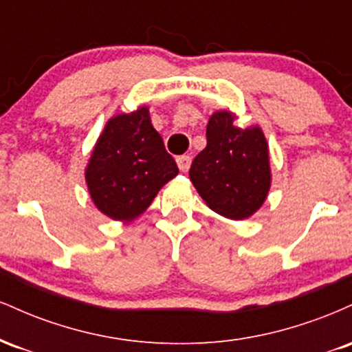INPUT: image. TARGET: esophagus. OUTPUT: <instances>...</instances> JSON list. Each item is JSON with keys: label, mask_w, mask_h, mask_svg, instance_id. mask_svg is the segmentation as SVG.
Here are the masks:
<instances>
[{"label": "esophagus", "mask_w": 352, "mask_h": 352, "mask_svg": "<svg viewBox=\"0 0 352 352\" xmlns=\"http://www.w3.org/2000/svg\"><path fill=\"white\" fill-rule=\"evenodd\" d=\"M177 165L182 172H188L190 165H192V157L190 155H180L177 157Z\"/></svg>", "instance_id": "esophagus-1"}]
</instances>
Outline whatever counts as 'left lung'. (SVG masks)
I'll use <instances>...</instances> for the list:
<instances>
[{"label":"left lung","instance_id":"obj_1","mask_svg":"<svg viewBox=\"0 0 352 352\" xmlns=\"http://www.w3.org/2000/svg\"><path fill=\"white\" fill-rule=\"evenodd\" d=\"M235 120L230 111L210 116L207 147L193 159L188 175L208 208L230 220H245L268 197L272 165L260 125L241 129Z\"/></svg>","mask_w":352,"mask_h":352}]
</instances>
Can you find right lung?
I'll return each instance as SVG.
<instances>
[{"label":"right lung","instance_id":"obj_1","mask_svg":"<svg viewBox=\"0 0 352 352\" xmlns=\"http://www.w3.org/2000/svg\"><path fill=\"white\" fill-rule=\"evenodd\" d=\"M177 173L179 167L153 129L147 106L107 120L84 170L99 212L122 223L142 215Z\"/></svg>","mask_w":352,"mask_h":352}]
</instances>
